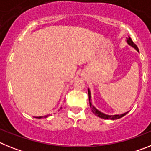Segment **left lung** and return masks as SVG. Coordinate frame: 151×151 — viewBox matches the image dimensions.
Wrapping results in <instances>:
<instances>
[{
    "mask_svg": "<svg viewBox=\"0 0 151 151\" xmlns=\"http://www.w3.org/2000/svg\"><path fill=\"white\" fill-rule=\"evenodd\" d=\"M127 43H128V44L131 45V46H133L134 48L136 49V50H137V51L139 52V50H138V48H137V45L135 44L134 42L132 41V40H131V37H128V38H127ZM88 99H89L90 108H91V111H92V112H93L94 114H95L96 116L99 117V118H103V119L116 120V119H118V118H122L123 116H124L126 114H127V112H126V113H124V114H115V115H108V114H104V113L101 112V111H99L95 109V107L91 105V103L90 102V100H91V92H90L89 89H88Z\"/></svg>",
    "mask_w": 151,
    "mask_h": 151,
    "instance_id": "8db88e82",
    "label": "left lung"
}]
</instances>
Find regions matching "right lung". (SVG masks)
I'll return each instance as SVG.
<instances>
[{
    "label": "right lung",
    "instance_id": "right-lung-1",
    "mask_svg": "<svg viewBox=\"0 0 151 151\" xmlns=\"http://www.w3.org/2000/svg\"><path fill=\"white\" fill-rule=\"evenodd\" d=\"M46 117H48V115H45V116H43V118H46ZM42 118V117H41V116H40V117H37V118Z\"/></svg>",
    "mask_w": 151,
    "mask_h": 151
}]
</instances>
